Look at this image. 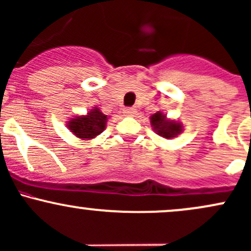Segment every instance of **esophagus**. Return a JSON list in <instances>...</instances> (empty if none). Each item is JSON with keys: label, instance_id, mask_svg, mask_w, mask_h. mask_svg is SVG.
Masks as SVG:
<instances>
[{"label": "esophagus", "instance_id": "obj_1", "mask_svg": "<svg viewBox=\"0 0 251 251\" xmlns=\"http://www.w3.org/2000/svg\"><path fill=\"white\" fill-rule=\"evenodd\" d=\"M124 113H125L126 115H128V117H132V115H134V113H136V109H134L133 107H127V108L124 109Z\"/></svg>", "mask_w": 251, "mask_h": 251}]
</instances>
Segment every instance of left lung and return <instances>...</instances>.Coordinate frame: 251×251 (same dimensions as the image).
Wrapping results in <instances>:
<instances>
[{"label": "left lung", "mask_w": 251, "mask_h": 251, "mask_svg": "<svg viewBox=\"0 0 251 251\" xmlns=\"http://www.w3.org/2000/svg\"><path fill=\"white\" fill-rule=\"evenodd\" d=\"M150 123L153 131H155L158 136L167 139L174 138V137L177 136V134L182 131V125H181L180 123L168 120L166 115L162 112H157L155 114L151 115Z\"/></svg>", "instance_id": "left-lung-1"}]
</instances>
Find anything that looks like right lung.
I'll return each instance as SVG.
<instances>
[{
    "label": "right lung",
    "mask_w": 251,
    "mask_h": 251,
    "mask_svg": "<svg viewBox=\"0 0 251 251\" xmlns=\"http://www.w3.org/2000/svg\"><path fill=\"white\" fill-rule=\"evenodd\" d=\"M107 124V115H104L98 107L90 109L87 115H81L68 123L69 128L76 137L82 139H92L100 134Z\"/></svg>",
    "instance_id": "add662e5"
}]
</instances>
